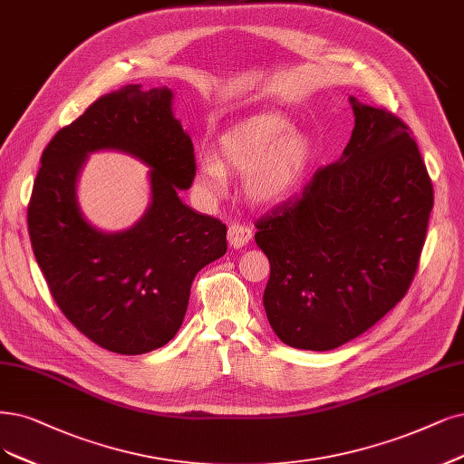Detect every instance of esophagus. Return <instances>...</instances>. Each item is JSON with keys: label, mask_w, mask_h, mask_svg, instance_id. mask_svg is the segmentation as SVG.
<instances>
[{"label": "esophagus", "mask_w": 464, "mask_h": 464, "mask_svg": "<svg viewBox=\"0 0 464 464\" xmlns=\"http://www.w3.org/2000/svg\"><path fill=\"white\" fill-rule=\"evenodd\" d=\"M227 238L233 248H243L252 238V229L245 226V223H233V226H229Z\"/></svg>", "instance_id": "esophagus-1"}]
</instances>
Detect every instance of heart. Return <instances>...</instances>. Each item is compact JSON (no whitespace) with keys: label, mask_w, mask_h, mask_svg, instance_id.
Instances as JSON below:
<instances>
[{"label":"heart","mask_w":464,"mask_h":464,"mask_svg":"<svg viewBox=\"0 0 464 464\" xmlns=\"http://www.w3.org/2000/svg\"><path fill=\"white\" fill-rule=\"evenodd\" d=\"M315 145L279 112L238 120L219 137V157L206 154L197 166V185L208 195L227 188L229 171L245 174V191L254 202H277L310 171Z\"/></svg>","instance_id":"1"}]
</instances>
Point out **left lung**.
<instances>
[{"mask_svg": "<svg viewBox=\"0 0 464 464\" xmlns=\"http://www.w3.org/2000/svg\"><path fill=\"white\" fill-rule=\"evenodd\" d=\"M350 102L342 157L254 223L271 266L267 321L300 350L342 346L407 295L434 206L413 131L384 107Z\"/></svg>", "mask_w": 464, "mask_h": 464, "instance_id": "1", "label": "left lung"}]
</instances>
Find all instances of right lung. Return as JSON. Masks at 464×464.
Here are the masks:
<instances>
[{
	"instance_id": "add662e5",
	"label": "right lung",
	"mask_w": 464,
	"mask_h": 464,
	"mask_svg": "<svg viewBox=\"0 0 464 464\" xmlns=\"http://www.w3.org/2000/svg\"><path fill=\"white\" fill-rule=\"evenodd\" d=\"M97 148L126 150L153 168L151 208L130 232L101 234L77 210V169ZM195 174L171 92L141 83L99 97L44 149L26 216L32 250L59 310L97 346L140 355L168 344L197 273L226 254V223L178 197Z\"/></svg>"
}]
</instances>
